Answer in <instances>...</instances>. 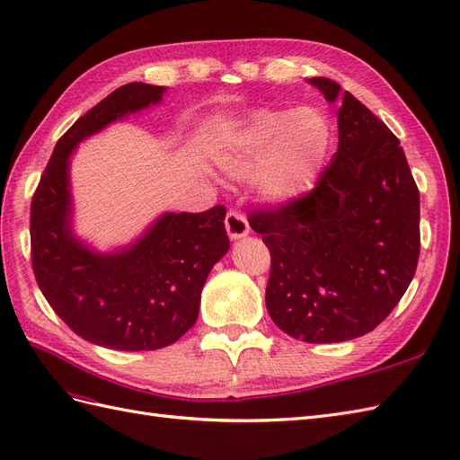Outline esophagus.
I'll return each mask as SVG.
<instances>
[{
  "label": "esophagus",
  "mask_w": 460,
  "mask_h": 460,
  "mask_svg": "<svg viewBox=\"0 0 460 460\" xmlns=\"http://www.w3.org/2000/svg\"><path fill=\"white\" fill-rule=\"evenodd\" d=\"M226 229L231 241H241L249 234V221L239 211H229L226 217Z\"/></svg>",
  "instance_id": "34e87169"
}]
</instances>
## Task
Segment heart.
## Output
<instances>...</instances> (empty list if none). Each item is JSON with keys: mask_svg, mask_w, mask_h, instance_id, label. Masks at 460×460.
<instances>
[{"mask_svg": "<svg viewBox=\"0 0 460 460\" xmlns=\"http://www.w3.org/2000/svg\"><path fill=\"white\" fill-rule=\"evenodd\" d=\"M332 136L331 118L316 107L251 109L221 124L211 157L229 176L258 174L262 198L284 208L319 182Z\"/></svg>", "mask_w": 460, "mask_h": 460, "instance_id": "obj_1", "label": "heart"}]
</instances>
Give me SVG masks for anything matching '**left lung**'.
<instances>
[{"instance_id": "left-lung-1", "label": "left lung", "mask_w": 460, "mask_h": 460, "mask_svg": "<svg viewBox=\"0 0 460 460\" xmlns=\"http://www.w3.org/2000/svg\"><path fill=\"white\" fill-rule=\"evenodd\" d=\"M338 102V151L311 194L251 227L272 254L266 309L309 344L359 338L402 299L420 256V192L396 136L336 81L313 77Z\"/></svg>"}]
</instances>
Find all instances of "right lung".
<instances>
[{
	"label": "right lung",
	"instance_id": "1",
	"mask_svg": "<svg viewBox=\"0 0 460 460\" xmlns=\"http://www.w3.org/2000/svg\"><path fill=\"white\" fill-rule=\"evenodd\" d=\"M164 93L136 81L81 116L56 144L31 204L32 270L42 296L77 336L118 351L159 349L190 331L211 268L229 251L223 206L164 211L109 251L75 231L69 157L111 124L157 107Z\"/></svg>",
	"mask_w": 460,
	"mask_h": 460
}]
</instances>
